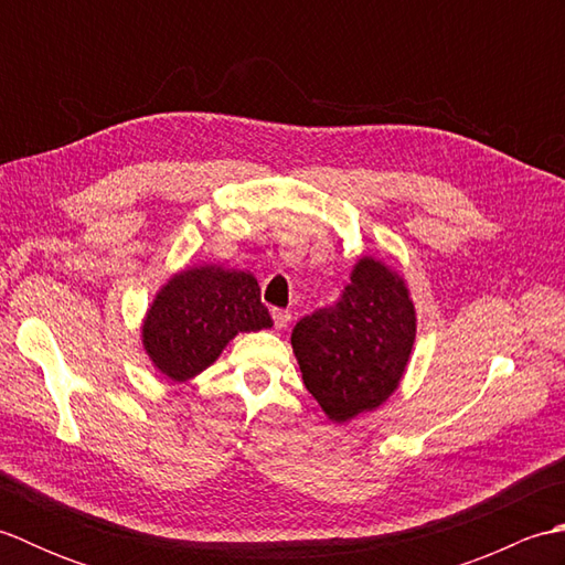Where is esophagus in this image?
<instances>
[{
  "label": "esophagus",
  "instance_id": "obj_1",
  "mask_svg": "<svg viewBox=\"0 0 565 565\" xmlns=\"http://www.w3.org/2000/svg\"><path fill=\"white\" fill-rule=\"evenodd\" d=\"M271 318H274V326L279 328V330H284V328H289V322H291V310L274 308L271 310Z\"/></svg>",
  "mask_w": 565,
  "mask_h": 565
}]
</instances>
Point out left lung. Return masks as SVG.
Wrapping results in <instances>:
<instances>
[{"label": "left lung", "instance_id": "left-lung-1", "mask_svg": "<svg viewBox=\"0 0 565 565\" xmlns=\"http://www.w3.org/2000/svg\"><path fill=\"white\" fill-rule=\"evenodd\" d=\"M417 318L405 279L362 257L340 301L296 322L294 354L303 383L332 423L386 403L405 374Z\"/></svg>", "mask_w": 565, "mask_h": 565}]
</instances>
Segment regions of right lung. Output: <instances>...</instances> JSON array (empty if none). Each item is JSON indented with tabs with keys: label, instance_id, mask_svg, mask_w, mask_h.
<instances>
[{
	"label": "right lung",
	"instance_id": "add662e5",
	"mask_svg": "<svg viewBox=\"0 0 565 565\" xmlns=\"http://www.w3.org/2000/svg\"><path fill=\"white\" fill-rule=\"evenodd\" d=\"M271 326L255 276L203 264L174 274L154 296L142 320V350L160 374L189 381L209 369L237 332Z\"/></svg>",
	"mask_w": 565,
	"mask_h": 565
}]
</instances>
